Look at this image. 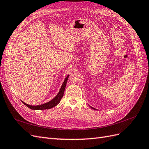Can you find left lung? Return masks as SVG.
I'll return each mask as SVG.
<instances>
[{
    "instance_id": "left-lung-1",
    "label": "left lung",
    "mask_w": 149,
    "mask_h": 149,
    "mask_svg": "<svg viewBox=\"0 0 149 149\" xmlns=\"http://www.w3.org/2000/svg\"><path fill=\"white\" fill-rule=\"evenodd\" d=\"M91 107V108H92V109H94V110H96V109H94V108H93V107Z\"/></svg>"
}]
</instances>
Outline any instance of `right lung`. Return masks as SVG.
I'll use <instances>...</instances> for the list:
<instances>
[{"label":"right lung","instance_id":"1","mask_svg":"<svg viewBox=\"0 0 149 149\" xmlns=\"http://www.w3.org/2000/svg\"><path fill=\"white\" fill-rule=\"evenodd\" d=\"M69 77V75L67 76V77L64 80V82H63V83L62 84V86L60 89V91H59L58 94L56 95V97H55L54 99H53L52 100L49 101V102H47L45 104L39 105H30L22 102L23 104L25 105H26L29 108L31 109L32 110H45V109H49L56 107V106L57 105V104H58L59 102H60V101L63 95V93H64V91L66 87L67 81Z\"/></svg>","mask_w":149,"mask_h":149}]
</instances>
